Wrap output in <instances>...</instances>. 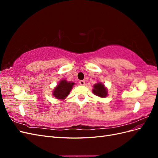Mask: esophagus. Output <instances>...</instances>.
I'll return each instance as SVG.
<instances>
[{
	"label": "esophagus",
	"instance_id": "esophagus-1",
	"mask_svg": "<svg viewBox=\"0 0 158 158\" xmlns=\"http://www.w3.org/2000/svg\"><path fill=\"white\" fill-rule=\"evenodd\" d=\"M79 82H80V84L82 85H84L85 84V82H84V80H80Z\"/></svg>",
	"mask_w": 158,
	"mask_h": 158
}]
</instances>
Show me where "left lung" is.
<instances>
[{
	"mask_svg": "<svg viewBox=\"0 0 158 158\" xmlns=\"http://www.w3.org/2000/svg\"><path fill=\"white\" fill-rule=\"evenodd\" d=\"M92 92L95 95L100 98H106L108 94V90L105 85L102 82H98L94 85Z\"/></svg>",
	"mask_w": 158,
	"mask_h": 158,
	"instance_id": "left-lung-1",
	"label": "left lung"
}]
</instances>
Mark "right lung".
Listing matches in <instances>:
<instances>
[{
    "label": "right lung",
    "mask_w": 158,
    "mask_h": 158,
    "mask_svg": "<svg viewBox=\"0 0 158 158\" xmlns=\"http://www.w3.org/2000/svg\"><path fill=\"white\" fill-rule=\"evenodd\" d=\"M75 84L74 82L61 80L52 91V95L57 99H64L70 94V91Z\"/></svg>",
    "instance_id": "1"
}]
</instances>
